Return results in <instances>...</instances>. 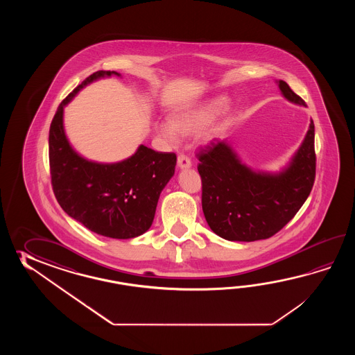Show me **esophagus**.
I'll return each instance as SVG.
<instances>
[{
  "label": "esophagus",
  "instance_id": "34e87169",
  "mask_svg": "<svg viewBox=\"0 0 355 355\" xmlns=\"http://www.w3.org/2000/svg\"><path fill=\"white\" fill-rule=\"evenodd\" d=\"M178 166L179 168H189V167H191V161L189 159L188 156H185V155H179V157H178Z\"/></svg>",
  "mask_w": 355,
  "mask_h": 355
}]
</instances>
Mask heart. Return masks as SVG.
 Here are the masks:
<instances>
[{
  "label": "heart",
  "mask_w": 355,
  "mask_h": 355,
  "mask_svg": "<svg viewBox=\"0 0 355 355\" xmlns=\"http://www.w3.org/2000/svg\"><path fill=\"white\" fill-rule=\"evenodd\" d=\"M226 106L227 98L218 96L198 105L184 107L175 112L170 121L155 123V130L165 142L176 146L180 144L181 135H193L207 128ZM203 138L208 139L209 136L204 133Z\"/></svg>",
  "instance_id": "obj_1"
}]
</instances>
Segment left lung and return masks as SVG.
I'll list each match as a JSON object with an SVG mask.
<instances>
[{
  "label": "left lung",
  "mask_w": 355,
  "mask_h": 355,
  "mask_svg": "<svg viewBox=\"0 0 355 355\" xmlns=\"http://www.w3.org/2000/svg\"><path fill=\"white\" fill-rule=\"evenodd\" d=\"M288 101L306 105L287 83L277 81ZM202 178V207L211 231L228 241H257L272 237L300 211L315 182V124L279 173L255 171L226 141L211 142L198 153Z\"/></svg>",
  "instance_id": "8db88e82"
}]
</instances>
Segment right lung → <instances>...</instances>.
<instances>
[{
    "mask_svg": "<svg viewBox=\"0 0 355 355\" xmlns=\"http://www.w3.org/2000/svg\"><path fill=\"white\" fill-rule=\"evenodd\" d=\"M112 75L121 73H92L60 103L49 129V165L54 196L69 217L95 234L127 240L151 227L159 194L174 176L176 155L141 144L128 159L100 164L72 148L63 125L64 106L86 85Z\"/></svg>",
    "mask_w": 355,
    "mask_h": 355,
    "instance_id": "1",
    "label": "right lung"
}]
</instances>
